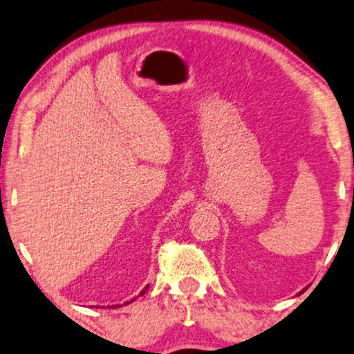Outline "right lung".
Here are the masks:
<instances>
[{
    "mask_svg": "<svg viewBox=\"0 0 354 354\" xmlns=\"http://www.w3.org/2000/svg\"><path fill=\"white\" fill-rule=\"evenodd\" d=\"M148 287H149V286H147V287H145V289H143V290H142V292L139 293V295H143V293H145V292H147V289H148ZM134 299H136V298H133V299H131V301H134ZM131 301H127V303H124V304H129ZM112 308H113V306H112Z\"/></svg>",
    "mask_w": 354,
    "mask_h": 354,
    "instance_id": "add662e5",
    "label": "right lung"
}]
</instances>
